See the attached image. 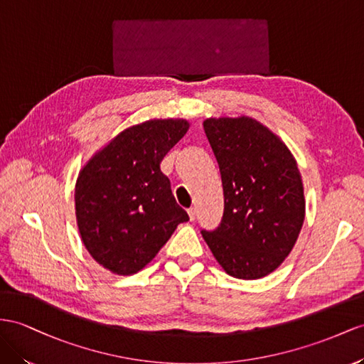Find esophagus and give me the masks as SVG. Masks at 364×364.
I'll list each match as a JSON object with an SVG mask.
<instances>
[{
    "label": "esophagus",
    "instance_id": "34e87169",
    "mask_svg": "<svg viewBox=\"0 0 364 364\" xmlns=\"http://www.w3.org/2000/svg\"><path fill=\"white\" fill-rule=\"evenodd\" d=\"M188 213H189V218H191V221H193L195 218H197V210H195V208L188 209Z\"/></svg>",
    "mask_w": 364,
    "mask_h": 364
}]
</instances>
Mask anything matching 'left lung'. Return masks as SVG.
I'll return each mask as SVG.
<instances>
[{
    "label": "left lung",
    "instance_id": "1",
    "mask_svg": "<svg viewBox=\"0 0 364 364\" xmlns=\"http://www.w3.org/2000/svg\"><path fill=\"white\" fill-rule=\"evenodd\" d=\"M203 127L225 193L221 225L203 230V238L228 275L263 278L291 254L304 223L296 160L282 138L252 117H210Z\"/></svg>",
    "mask_w": 364,
    "mask_h": 364
}]
</instances>
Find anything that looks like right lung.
<instances>
[{
    "label": "right lung",
    "mask_w": 364,
    "mask_h": 364,
    "mask_svg": "<svg viewBox=\"0 0 364 364\" xmlns=\"http://www.w3.org/2000/svg\"><path fill=\"white\" fill-rule=\"evenodd\" d=\"M191 127L184 118L130 126L93 154L75 184L81 241L98 264L132 275L152 262L188 212L160 164Z\"/></svg>",
    "instance_id": "obj_1"
}]
</instances>
